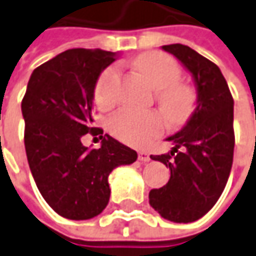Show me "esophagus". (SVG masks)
Segmentation results:
<instances>
[{
  "label": "esophagus",
  "instance_id": "1",
  "mask_svg": "<svg viewBox=\"0 0 256 256\" xmlns=\"http://www.w3.org/2000/svg\"><path fill=\"white\" fill-rule=\"evenodd\" d=\"M138 160H140L142 162H148L151 160V157L147 151H140V152H138Z\"/></svg>",
  "mask_w": 256,
  "mask_h": 256
}]
</instances>
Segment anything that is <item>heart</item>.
Segmentation results:
<instances>
[{"label": "heart", "mask_w": 256, "mask_h": 256, "mask_svg": "<svg viewBox=\"0 0 256 256\" xmlns=\"http://www.w3.org/2000/svg\"><path fill=\"white\" fill-rule=\"evenodd\" d=\"M150 85L157 88L158 104L165 116L174 124L186 122L194 114L196 94L186 84L178 82L180 68L171 57L157 52L140 54L134 62ZM119 82L118 67H108L102 71L95 84L94 95L99 106H109L116 100V88ZM164 118L157 110H137L124 108L109 120V128L119 140L132 146H146L164 130Z\"/></svg>", "instance_id": "b5f03b06"}]
</instances>
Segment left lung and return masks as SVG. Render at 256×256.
Segmentation results:
<instances>
[{"label": "left lung", "mask_w": 256, "mask_h": 256, "mask_svg": "<svg viewBox=\"0 0 256 256\" xmlns=\"http://www.w3.org/2000/svg\"><path fill=\"white\" fill-rule=\"evenodd\" d=\"M162 50L190 72L196 106L186 124L166 138L174 144L171 154L151 156L170 168L171 176L166 185L151 189L148 199L161 217L174 223H192L214 206L230 176L234 100L214 62L179 43L162 46Z\"/></svg>", "instance_id": "8db88e82"}]
</instances>
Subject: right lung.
I'll return each mask as SVG.
<instances>
[{
  "mask_svg": "<svg viewBox=\"0 0 256 256\" xmlns=\"http://www.w3.org/2000/svg\"><path fill=\"white\" fill-rule=\"evenodd\" d=\"M116 53L70 48L33 70L22 99L25 150L36 186L57 214L88 220L109 203V174L130 165L137 152L100 136L99 148H88L81 137L91 132L94 90Z\"/></svg>",
  "mask_w": 256,
  "mask_h": 256,
  "instance_id": "add662e5",
  "label": "right lung"
}]
</instances>
